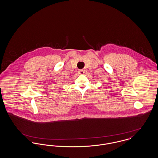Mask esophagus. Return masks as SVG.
<instances>
[{
  "instance_id": "1",
  "label": "esophagus",
  "mask_w": 158,
  "mask_h": 158,
  "mask_svg": "<svg viewBox=\"0 0 158 158\" xmlns=\"http://www.w3.org/2000/svg\"><path fill=\"white\" fill-rule=\"evenodd\" d=\"M78 72H79V74H81V75H83V74H84V73H85V70H83V69H81V70H79L78 71Z\"/></svg>"
}]
</instances>
